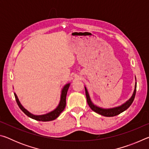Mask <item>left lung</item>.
Masks as SVG:
<instances>
[{"instance_id":"left-lung-1","label":"left lung","mask_w":149,"mask_h":149,"mask_svg":"<svg viewBox=\"0 0 149 149\" xmlns=\"http://www.w3.org/2000/svg\"><path fill=\"white\" fill-rule=\"evenodd\" d=\"M136 88H137V83H135V90H134V92H133L132 97H131L127 102H125L124 104L120 106V107L112 108H108V109H104V108L98 107L97 106H95L90 99L89 93L87 92L86 87H85V95H86V97H87V101L88 104L89 106V107L91 108V109L94 111V112L98 113V114H99L102 116H104L112 117V116H115L120 114V113H122L123 112V111L127 110V108L130 107L135 99V94H136Z\"/></svg>"}]
</instances>
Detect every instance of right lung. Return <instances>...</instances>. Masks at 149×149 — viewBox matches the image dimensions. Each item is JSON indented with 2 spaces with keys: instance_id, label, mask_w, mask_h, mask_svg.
I'll return each mask as SVG.
<instances>
[{
  "instance_id": "1",
  "label": "right lung",
  "mask_w": 149,
  "mask_h": 149,
  "mask_svg": "<svg viewBox=\"0 0 149 149\" xmlns=\"http://www.w3.org/2000/svg\"><path fill=\"white\" fill-rule=\"evenodd\" d=\"M70 84H68L65 85V86L63 87V89L62 90V93H61V97H60V101L58 106L57 108L56 109L54 110L52 112H50L49 113H47L46 114H43V115H39V116H36V115H33L28 112L26 109L22 107V105L21 104V103L19 102L18 99H17V95H16V93H14V96L15 98H16V100L17 105L19 107L20 109H21L23 112L26 114L27 116H29V118H32V119H34L35 120L37 121H42V122H49V121H52L54 120L59 116V115L61 114V112L63 110H64V108L65 107V99H66V95H67V92L68 90V88L70 87Z\"/></svg>"
}]
</instances>
